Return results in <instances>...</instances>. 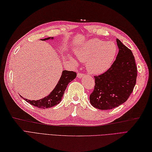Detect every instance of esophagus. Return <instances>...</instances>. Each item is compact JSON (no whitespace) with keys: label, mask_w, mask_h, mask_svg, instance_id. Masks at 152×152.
Wrapping results in <instances>:
<instances>
[{"label":"esophagus","mask_w":152,"mask_h":152,"mask_svg":"<svg viewBox=\"0 0 152 152\" xmlns=\"http://www.w3.org/2000/svg\"><path fill=\"white\" fill-rule=\"evenodd\" d=\"M85 76L84 74H81V73H77V77L78 78H83V77Z\"/></svg>","instance_id":"obj_1"}]
</instances>
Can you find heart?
<instances>
[{
  "mask_svg": "<svg viewBox=\"0 0 152 152\" xmlns=\"http://www.w3.org/2000/svg\"><path fill=\"white\" fill-rule=\"evenodd\" d=\"M76 55L81 61H86V69L93 75H101L110 67L118 53L115 43L98 39L85 42L76 49ZM75 64L76 60L70 57Z\"/></svg>",
  "mask_w": 152,
  "mask_h": 152,
  "instance_id": "1",
  "label": "heart"
}]
</instances>
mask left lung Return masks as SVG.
I'll use <instances>...</instances> for the list:
<instances>
[{
  "instance_id": "left-lung-1",
  "label": "left lung",
  "mask_w": 152,
  "mask_h": 152,
  "mask_svg": "<svg viewBox=\"0 0 152 152\" xmlns=\"http://www.w3.org/2000/svg\"><path fill=\"white\" fill-rule=\"evenodd\" d=\"M119 53L109 69L94 76V90L90 95L92 105L99 110H110L124 103L136 83L137 71L131 50L116 39Z\"/></svg>"
}]
</instances>
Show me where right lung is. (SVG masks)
<instances>
[{
    "label": "right lung",
    "instance_id": "add662e5",
    "mask_svg": "<svg viewBox=\"0 0 152 152\" xmlns=\"http://www.w3.org/2000/svg\"><path fill=\"white\" fill-rule=\"evenodd\" d=\"M53 37H49L45 39H41V40L45 41L48 40H53ZM76 77V74L75 72L63 71L61 73V76L59 81H58L57 85H56V87H54L52 92L48 96L36 101L27 99L23 98L22 96H20L21 98L26 100L27 102L31 104H32V105L34 107H37L40 108H48L53 107L61 102L65 91L66 88H67L68 84L74 79H75Z\"/></svg>",
    "mask_w": 152,
    "mask_h": 152
}]
</instances>
